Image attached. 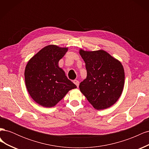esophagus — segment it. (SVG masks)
<instances>
[{
	"label": "esophagus",
	"instance_id": "obj_1",
	"mask_svg": "<svg viewBox=\"0 0 149 149\" xmlns=\"http://www.w3.org/2000/svg\"><path fill=\"white\" fill-rule=\"evenodd\" d=\"M73 83L76 85V86L78 87L79 86V83L78 80H74L73 81Z\"/></svg>",
	"mask_w": 149,
	"mask_h": 149
}]
</instances>
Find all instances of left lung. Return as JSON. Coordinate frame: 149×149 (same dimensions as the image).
Wrapping results in <instances>:
<instances>
[{
	"label": "left lung",
	"mask_w": 149,
	"mask_h": 149,
	"mask_svg": "<svg viewBox=\"0 0 149 149\" xmlns=\"http://www.w3.org/2000/svg\"><path fill=\"white\" fill-rule=\"evenodd\" d=\"M79 54L86 63L87 77L79 89L97 110L106 109L118 100L124 85V70L121 63L102 49Z\"/></svg>",
	"instance_id": "8db88e82"
}]
</instances>
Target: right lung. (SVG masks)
Wrapping results in <instances>:
<instances>
[{
    "mask_svg": "<svg viewBox=\"0 0 149 149\" xmlns=\"http://www.w3.org/2000/svg\"><path fill=\"white\" fill-rule=\"evenodd\" d=\"M68 48L49 45L43 48L29 61L25 70L27 91L39 105L52 107L76 86L68 79L58 62Z\"/></svg>",
    "mask_w": 149,
    "mask_h": 149,
    "instance_id": "add662e5",
    "label": "right lung"
}]
</instances>
